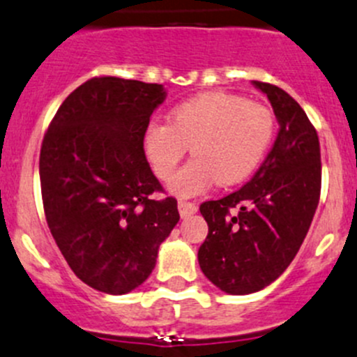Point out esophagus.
<instances>
[{
    "label": "esophagus",
    "instance_id": "esophagus-1",
    "mask_svg": "<svg viewBox=\"0 0 357 357\" xmlns=\"http://www.w3.org/2000/svg\"><path fill=\"white\" fill-rule=\"evenodd\" d=\"M178 208L181 218H188V215L195 214V212L199 211V207H197L195 204H192V202H185V200L178 202Z\"/></svg>",
    "mask_w": 357,
    "mask_h": 357
}]
</instances>
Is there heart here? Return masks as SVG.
Wrapping results in <instances>:
<instances>
[{
    "instance_id": "obj_1",
    "label": "heart",
    "mask_w": 357,
    "mask_h": 357,
    "mask_svg": "<svg viewBox=\"0 0 357 357\" xmlns=\"http://www.w3.org/2000/svg\"><path fill=\"white\" fill-rule=\"evenodd\" d=\"M275 132L273 114L261 103L229 93H202L176 107L169 124L152 122L143 149L153 172L167 179L192 146L195 155L174 178L169 190L195 197L214 185H236L261 164Z\"/></svg>"
}]
</instances>
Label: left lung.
I'll return each instance as SVG.
<instances>
[{"label":"left lung","instance_id":"8db88e82","mask_svg":"<svg viewBox=\"0 0 357 357\" xmlns=\"http://www.w3.org/2000/svg\"><path fill=\"white\" fill-rule=\"evenodd\" d=\"M271 102L280 131L254 178L238 192L208 200L199 264L218 289L247 295L275 282L309 231L321 192V153L314 126L287 91L254 81Z\"/></svg>","mask_w":357,"mask_h":357}]
</instances>
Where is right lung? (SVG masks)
Returning a JSON list of instances; mask_svg holds the SVG:
<instances>
[{
  "mask_svg": "<svg viewBox=\"0 0 357 357\" xmlns=\"http://www.w3.org/2000/svg\"><path fill=\"white\" fill-rule=\"evenodd\" d=\"M162 84L93 77L56 110L39 155L46 222L67 264L91 289L122 295L142 285L178 225L143 150Z\"/></svg>",
  "mask_w": 357,
  "mask_h": 357,
  "instance_id": "1",
  "label": "right lung"
}]
</instances>
